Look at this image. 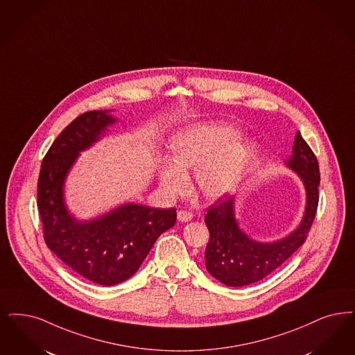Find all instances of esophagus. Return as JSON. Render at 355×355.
Instances as JSON below:
<instances>
[{
    "label": "esophagus",
    "mask_w": 355,
    "mask_h": 355,
    "mask_svg": "<svg viewBox=\"0 0 355 355\" xmlns=\"http://www.w3.org/2000/svg\"><path fill=\"white\" fill-rule=\"evenodd\" d=\"M177 218L181 222H190L193 219V213L186 211V210H181V211H178V214H177Z\"/></svg>",
    "instance_id": "obj_1"
}]
</instances>
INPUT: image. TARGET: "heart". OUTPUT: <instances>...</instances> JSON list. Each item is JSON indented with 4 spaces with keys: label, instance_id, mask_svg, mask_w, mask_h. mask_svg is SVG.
Segmentation results:
<instances>
[{
    "label": "heart",
    "instance_id": "obj_1",
    "mask_svg": "<svg viewBox=\"0 0 355 355\" xmlns=\"http://www.w3.org/2000/svg\"><path fill=\"white\" fill-rule=\"evenodd\" d=\"M235 128L225 124H194L177 132L169 141L171 162L158 169V182L169 196L189 189L187 174L196 171L199 193L211 200L225 198L241 184L247 149Z\"/></svg>",
    "mask_w": 355,
    "mask_h": 355
}]
</instances>
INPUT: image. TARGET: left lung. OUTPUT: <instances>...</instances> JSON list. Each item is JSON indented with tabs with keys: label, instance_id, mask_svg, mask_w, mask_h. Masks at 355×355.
<instances>
[{
	"label": "left lung",
	"instance_id": "8db88e82",
	"mask_svg": "<svg viewBox=\"0 0 355 355\" xmlns=\"http://www.w3.org/2000/svg\"><path fill=\"white\" fill-rule=\"evenodd\" d=\"M295 171L306 191L305 213L295 231L283 239L270 243L256 241L241 230L235 218V198L218 199L207 215L206 226L210 241L205 260L209 273L227 286H244L267 277L304 244L318 206L320 169L309 145L296 133L292 155L285 161Z\"/></svg>",
	"mask_w": 355,
	"mask_h": 355
}]
</instances>
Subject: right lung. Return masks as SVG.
Returning <instances> with one entry per match:
<instances>
[{"instance_id": "1", "label": "right lung", "mask_w": 355, "mask_h": 355, "mask_svg": "<svg viewBox=\"0 0 355 355\" xmlns=\"http://www.w3.org/2000/svg\"><path fill=\"white\" fill-rule=\"evenodd\" d=\"M111 111H89L62 130L43 158L38 210L47 247L71 270L92 283L111 286L132 277L158 236L175 225V209L125 203L89 220L72 215L64 182L80 152L114 125Z\"/></svg>"}]
</instances>
